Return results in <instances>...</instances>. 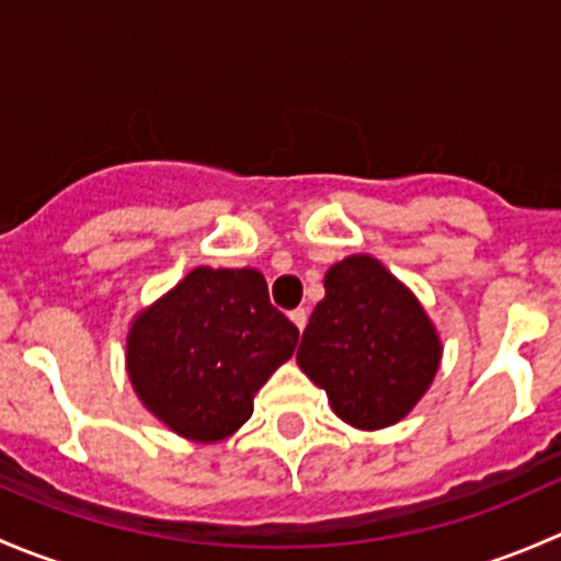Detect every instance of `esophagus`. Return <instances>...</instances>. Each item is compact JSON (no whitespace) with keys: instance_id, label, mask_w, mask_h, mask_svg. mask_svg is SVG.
Wrapping results in <instances>:
<instances>
[{"instance_id":"34e87169","label":"esophagus","mask_w":561,"mask_h":561,"mask_svg":"<svg viewBox=\"0 0 561 561\" xmlns=\"http://www.w3.org/2000/svg\"><path fill=\"white\" fill-rule=\"evenodd\" d=\"M290 320L296 322L298 331H304V328H307V320H309L307 309H293V312H290Z\"/></svg>"}]
</instances>
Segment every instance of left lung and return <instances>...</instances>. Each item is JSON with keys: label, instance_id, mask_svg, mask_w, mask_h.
Returning <instances> with one entry per match:
<instances>
[{"label": "left lung", "instance_id": "obj_1", "mask_svg": "<svg viewBox=\"0 0 561 561\" xmlns=\"http://www.w3.org/2000/svg\"><path fill=\"white\" fill-rule=\"evenodd\" d=\"M296 358L344 423L382 428L432 386L439 342L415 296L375 257L355 254L325 274Z\"/></svg>", "mask_w": 561, "mask_h": 561}]
</instances>
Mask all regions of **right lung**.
<instances>
[{"label":"right lung","instance_id":"1","mask_svg":"<svg viewBox=\"0 0 561 561\" xmlns=\"http://www.w3.org/2000/svg\"><path fill=\"white\" fill-rule=\"evenodd\" d=\"M298 328L254 268H195L135 320L127 371L140 401L181 437L217 443L244 426Z\"/></svg>","mask_w":561,"mask_h":561}]
</instances>
